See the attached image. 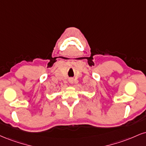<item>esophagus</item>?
I'll return each instance as SVG.
<instances>
[{"mask_svg":"<svg viewBox=\"0 0 146 146\" xmlns=\"http://www.w3.org/2000/svg\"><path fill=\"white\" fill-rule=\"evenodd\" d=\"M68 82H69V83L73 84V82H74V80H73V78H70L69 80H68Z\"/></svg>","mask_w":146,"mask_h":146,"instance_id":"obj_1","label":"esophagus"}]
</instances>
